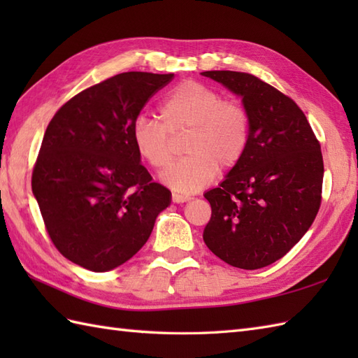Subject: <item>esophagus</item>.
<instances>
[{
  "label": "esophagus",
  "instance_id": "34e87169",
  "mask_svg": "<svg viewBox=\"0 0 358 358\" xmlns=\"http://www.w3.org/2000/svg\"><path fill=\"white\" fill-rule=\"evenodd\" d=\"M191 200V196H187V195H180V194H172V201L173 203H186V201H189Z\"/></svg>",
  "mask_w": 358,
  "mask_h": 358
}]
</instances>
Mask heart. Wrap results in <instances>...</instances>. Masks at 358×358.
<instances>
[{
    "mask_svg": "<svg viewBox=\"0 0 358 358\" xmlns=\"http://www.w3.org/2000/svg\"><path fill=\"white\" fill-rule=\"evenodd\" d=\"M159 121L138 117L132 143L140 158L159 171L171 159L169 136L187 132L185 159L167 167L163 183L181 195L199 192L217 172L235 169L250 143V117L245 106L223 100L217 89L187 80L175 86L159 106Z\"/></svg>",
    "mask_w": 358,
    "mask_h": 358,
    "instance_id": "obj_1",
    "label": "heart"
}]
</instances>
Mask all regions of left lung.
Segmentation results:
<instances>
[{
  "label": "left lung",
  "mask_w": 358,
  "mask_h": 358,
  "mask_svg": "<svg viewBox=\"0 0 358 358\" xmlns=\"http://www.w3.org/2000/svg\"><path fill=\"white\" fill-rule=\"evenodd\" d=\"M243 98L250 143L222 185L204 194L212 215L203 240L218 258L240 269L280 260L314 223L322 203L323 155L296 103L245 72L208 71Z\"/></svg>",
  "instance_id": "1"
}]
</instances>
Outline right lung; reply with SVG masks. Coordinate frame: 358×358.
I'll list each match as a JSON object with an SVG mask.
<instances>
[{
  "mask_svg": "<svg viewBox=\"0 0 358 358\" xmlns=\"http://www.w3.org/2000/svg\"><path fill=\"white\" fill-rule=\"evenodd\" d=\"M173 73L124 72L57 110L32 172L45 231L67 260L104 272L148 241L171 191L152 181L132 143L141 109Z\"/></svg>",
  "mask_w": 358,
  "mask_h": 358,
  "instance_id": "1",
  "label": "right lung"
}]
</instances>
